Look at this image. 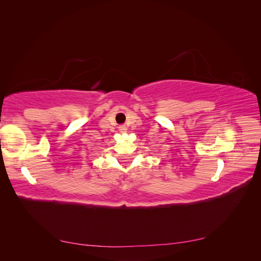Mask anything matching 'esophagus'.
Instances as JSON below:
<instances>
[{"label":"esophagus","mask_w":261,"mask_h":261,"mask_svg":"<svg viewBox=\"0 0 261 261\" xmlns=\"http://www.w3.org/2000/svg\"><path fill=\"white\" fill-rule=\"evenodd\" d=\"M120 129H121L122 132H125V130H126V127H125V126H121Z\"/></svg>","instance_id":"34e87169"}]
</instances>
